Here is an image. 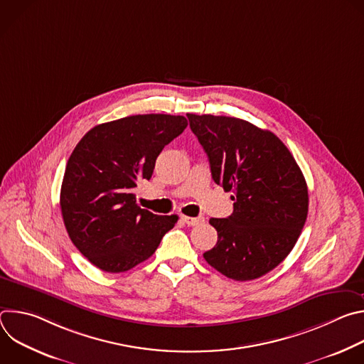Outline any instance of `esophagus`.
Instances as JSON below:
<instances>
[{"label": "esophagus", "instance_id": "esophagus-1", "mask_svg": "<svg viewBox=\"0 0 364 364\" xmlns=\"http://www.w3.org/2000/svg\"><path fill=\"white\" fill-rule=\"evenodd\" d=\"M181 220L183 223H186L187 226H197L200 223L204 222L203 218H190V216H181Z\"/></svg>", "mask_w": 364, "mask_h": 364}]
</instances>
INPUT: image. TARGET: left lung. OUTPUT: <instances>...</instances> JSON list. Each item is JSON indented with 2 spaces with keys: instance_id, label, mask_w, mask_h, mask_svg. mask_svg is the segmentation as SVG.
Here are the masks:
<instances>
[{
  "instance_id": "left-lung-1",
  "label": "left lung",
  "mask_w": 364,
  "mask_h": 364,
  "mask_svg": "<svg viewBox=\"0 0 364 364\" xmlns=\"http://www.w3.org/2000/svg\"><path fill=\"white\" fill-rule=\"evenodd\" d=\"M209 157L212 177L232 191L233 213L210 219L218 243L204 252L210 267L252 281L278 267L295 246L308 215V188L285 144L271 131L230 117L187 114Z\"/></svg>"
}]
</instances>
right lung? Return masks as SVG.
I'll use <instances>...</instances> for the list:
<instances>
[{"instance_id":"add662e5","label":"right lung","mask_w":364,"mask_h":364,"mask_svg":"<svg viewBox=\"0 0 364 364\" xmlns=\"http://www.w3.org/2000/svg\"><path fill=\"white\" fill-rule=\"evenodd\" d=\"M187 127L180 115H132L93 127L75 146L60 190L70 240L96 268L118 274L159 247L178 216L141 209L134 188L149 180L163 148Z\"/></svg>"}]
</instances>
